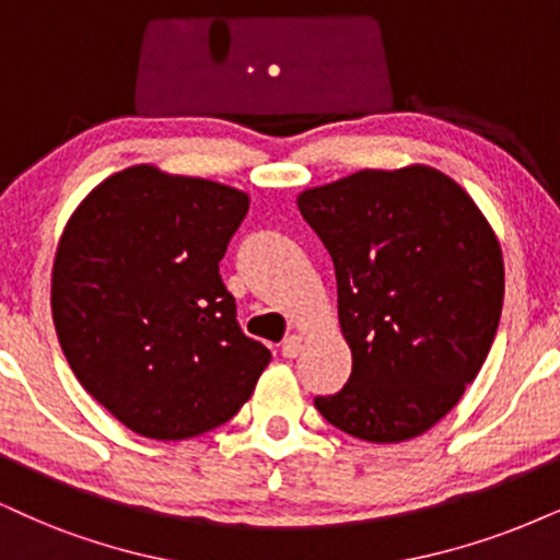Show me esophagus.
I'll list each match as a JSON object with an SVG mask.
<instances>
[{
  "instance_id": "1",
  "label": "esophagus",
  "mask_w": 560,
  "mask_h": 560,
  "mask_svg": "<svg viewBox=\"0 0 560 560\" xmlns=\"http://www.w3.org/2000/svg\"><path fill=\"white\" fill-rule=\"evenodd\" d=\"M301 348H303V337L301 335H288L285 340H282V355L285 358H295L301 353Z\"/></svg>"
}]
</instances>
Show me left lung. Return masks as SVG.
Masks as SVG:
<instances>
[{
	"mask_svg": "<svg viewBox=\"0 0 560 560\" xmlns=\"http://www.w3.org/2000/svg\"><path fill=\"white\" fill-rule=\"evenodd\" d=\"M335 261L353 371L314 405L371 444L416 439L459 402L499 329L503 257L457 182L428 165L365 168L299 195Z\"/></svg>",
	"mask_w": 560,
	"mask_h": 560,
	"instance_id": "obj_1",
	"label": "left lung"
}]
</instances>
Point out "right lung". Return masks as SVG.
Returning a JSON list of instances; mask_svg holds the SVG:
<instances>
[{
    "instance_id": "add662e5",
    "label": "right lung",
    "mask_w": 560,
    "mask_h": 560,
    "mask_svg": "<svg viewBox=\"0 0 560 560\" xmlns=\"http://www.w3.org/2000/svg\"><path fill=\"white\" fill-rule=\"evenodd\" d=\"M248 197L132 165L82 199L51 275L69 369L129 431L182 441L223 425L272 353L241 332L220 278Z\"/></svg>"
}]
</instances>
